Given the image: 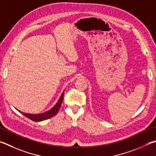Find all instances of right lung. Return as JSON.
Instances as JSON below:
<instances>
[{
	"label": "right lung",
	"mask_w": 156,
	"mask_h": 156,
	"mask_svg": "<svg viewBox=\"0 0 156 156\" xmlns=\"http://www.w3.org/2000/svg\"><path fill=\"white\" fill-rule=\"evenodd\" d=\"M63 96H64V91L62 93L60 98H59V100H58L57 103L55 104V106L53 108H51L50 110H48V111L45 112L44 113H39V114H34L33 115V114H29V113L22 112L20 111V110H18V111L22 113V114H23L26 117L29 118V119L34 121H41L46 120V119H48L52 117H54V116L57 114V112H58V110L61 108L62 101H63Z\"/></svg>",
	"instance_id": "add662e5"
}]
</instances>
